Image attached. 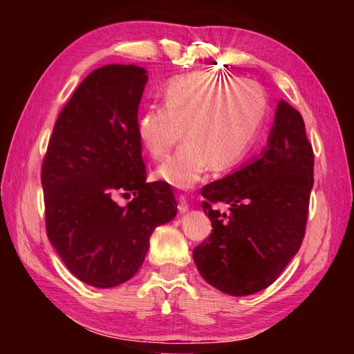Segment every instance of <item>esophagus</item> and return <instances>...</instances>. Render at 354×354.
Returning <instances> with one entry per match:
<instances>
[{
	"mask_svg": "<svg viewBox=\"0 0 354 354\" xmlns=\"http://www.w3.org/2000/svg\"><path fill=\"white\" fill-rule=\"evenodd\" d=\"M178 211L181 214L189 211V201H187V196H185L184 194L178 195Z\"/></svg>",
	"mask_w": 354,
	"mask_h": 354,
	"instance_id": "esophagus-1",
	"label": "esophagus"
}]
</instances>
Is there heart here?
I'll list each match as a JSON object with an SVG mask.
<instances>
[{
    "mask_svg": "<svg viewBox=\"0 0 354 354\" xmlns=\"http://www.w3.org/2000/svg\"><path fill=\"white\" fill-rule=\"evenodd\" d=\"M164 106H149L137 117L136 133L153 159L156 175L178 189H190L206 171L234 169L248 154L267 113L262 88L248 80L195 71L175 77L162 93Z\"/></svg>",
    "mask_w": 354,
    "mask_h": 354,
    "instance_id": "1",
    "label": "heart"
}]
</instances>
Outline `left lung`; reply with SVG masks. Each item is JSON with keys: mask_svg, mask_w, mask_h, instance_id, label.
<instances>
[{"mask_svg": "<svg viewBox=\"0 0 354 354\" xmlns=\"http://www.w3.org/2000/svg\"><path fill=\"white\" fill-rule=\"evenodd\" d=\"M313 185L303 117L281 100L259 158L201 189L214 231L194 250V261L206 283L234 297L273 284L301 247ZM217 202L230 214L215 212Z\"/></svg>", "mask_w": 354, "mask_h": 354, "instance_id": "obj_1", "label": "left lung"}]
</instances>
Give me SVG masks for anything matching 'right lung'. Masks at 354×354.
<instances>
[{
	"label": "right lung",
	"mask_w": 354,
	"mask_h": 354,
	"mask_svg": "<svg viewBox=\"0 0 354 354\" xmlns=\"http://www.w3.org/2000/svg\"><path fill=\"white\" fill-rule=\"evenodd\" d=\"M147 80L136 65L93 70L59 113L41 164L48 239L77 279L101 289L134 277L153 231L178 211L170 184L147 183L136 133Z\"/></svg>",
	"instance_id": "right-lung-1"
}]
</instances>
